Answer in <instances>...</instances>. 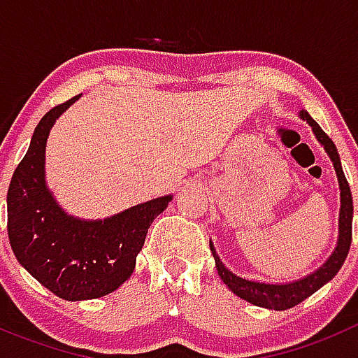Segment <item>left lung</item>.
Instances as JSON below:
<instances>
[{
	"label": "left lung",
	"instance_id": "1",
	"mask_svg": "<svg viewBox=\"0 0 358 358\" xmlns=\"http://www.w3.org/2000/svg\"><path fill=\"white\" fill-rule=\"evenodd\" d=\"M301 117L308 120V124L312 126L313 133H315L317 141L324 145L326 153L329 155L331 162H334V167L337 171L338 185H341V217H338V243L335 252L329 256V259L326 261L324 265L319 270H315L313 273H310L308 278L299 279L295 282H288V285H265V282H256V281H247V279H241L238 275L227 270L223 266V263L220 261L217 254L214 252V247L210 245V250H213L214 261H216V270L220 273V278L223 279L227 287L231 288L238 297L248 301V303L256 304V306H263V308L268 310H288L294 308L295 304L303 303L306 297L317 292L322 285L329 281V279L335 278V273L341 270V266L344 265V259H346L348 252H350L351 245V220H353V200H351V191L350 183H348L346 176H344L343 166H341V158H338L337 148H335L334 141L322 131V127L315 122V120L310 117L306 111H301Z\"/></svg>",
	"mask_w": 358,
	"mask_h": 358
}]
</instances>
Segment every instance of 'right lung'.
<instances>
[{
	"label": "right lung",
	"mask_w": 358,
	"mask_h": 358,
	"mask_svg": "<svg viewBox=\"0 0 358 358\" xmlns=\"http://www.w3.org/2000/svg\"><path fill=\"white\" fill-rule=\"evenodd\" d=\"M77 99L52 108L37 124L7 192V231L15 257L66 301L97 299L117 290L135 270L149 225L171 201L157 198L104 222H80L61 210L45 185V145L55 119Z\"/></svg>",
	"instance_id": "add662e5"
}]
</instances>
